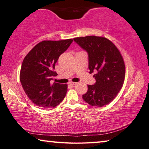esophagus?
I'll return each instance as SVG.
<instances>
[{
	"mask_svg": "<svg viewBox=\"0 0 149 149\" xmlns=\"http://www.w3.org/2000/svg\"><path fill=\"white\" fill-rule=\"evenodd\" d=\"M70 84L71 85H75L77 84V83L76 82H70Z\"/></svg>",
	"mask_w": 149,
	"mask_h": 149,
	"instance_id": "1",
	"label": "esophagus"
}]
</instances>
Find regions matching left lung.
I'll use <instances>...</instances> for the list:
<instances>
[{
    "instance_id": "1",
    "label": "left lung",
    "mask_w": 149,
    "mask_h": 149,
    "mask_svg": "<svg viewBox=\"0 0 149 149\" xmlns=\"http://www.w3.org/2000/svg\"><path fill=\"white\" fill-rule=\"evenodd\" d=\"M74 41L87 52L90 74L95 72L96 83L87 85L83 99L94 107L107 105L115 99L124 82L125 68L122 54L112 41L103 37H76Z\"/></svg>"
}]
</instances>
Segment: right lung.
Here are the masks:
<instances>
[{
  "mask_svg": "<svg viewBox=\"0 0 149 149\" xmlns=\"http://www.w3.org/2000/svg\"><path fill=\"white\" fill-rule=\"evenodd\" d=\"M73 39L43 41L30 50L22 62L19 80L30 100L41 108H54L64 99L66 84L52 83L59 56L70 47Z\"/></svg>",
  "mask_w": 149,
  "mask_h": 149,
  "instance_id": "1",
  "label": "right lung"
}]
</instances>
